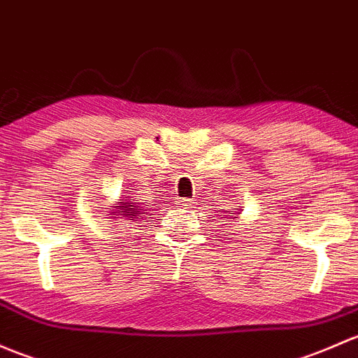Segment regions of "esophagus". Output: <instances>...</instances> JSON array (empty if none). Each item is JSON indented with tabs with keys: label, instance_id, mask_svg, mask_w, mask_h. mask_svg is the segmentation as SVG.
I'll list each match as a JSON object with an SVG mask.
<instances>
[{
	"label": "esophagus",
	"instance_id": "esophagus-1",
	"mask_svg": "<svg viewBox=\"0 0 358 358\" xmlns=\"http://www.w3.org/2000/svg\"><path fill=\"white\" fill-rule=\"evenodd\" d=\"M178 206L180 208H190L192 199H182V201H178Z\"/></svg>",
	"mask_w": 358,
	"mask_h": 358
}]
</instances>
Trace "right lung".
I'll return each instance as SVG.
<instances>
[{
	"label": "right lung",
	"instance_id": "obj_1",
	"mask_svg": "<svg viewBox=\"0 0 358 358\" xmlns=\"http://www.w3.org/2000/svg\"><path fill=\"white\" fill-rule=\"evenodd\" d=\"M145 204L148 202H135V199L125 197V202H120V206H116L118 210H115L111 216H116V213H122L125 217H137L138 214H144L142 210H144Z\"/></svg>",
	"mask_w": 358,
	"mask_h": 358
}]
</instances>
